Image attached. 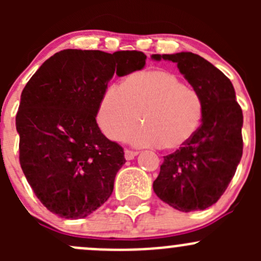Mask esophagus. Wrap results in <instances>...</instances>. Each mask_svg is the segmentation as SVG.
<instances>
[{"instance_id": "1", "label": "esophagus", "mask_w": 261, "mask_h": 261, "mask_svg": "<svg viewBox=\"0 0 261 261\" xmlns=\"http://www.w3.org/2000/svg\"><path fill=\"white\" fill-rule=\"evenodd\" d=\"M138 154H139L138 151H134V150L126 149L125 150V159L126 160H133L134 158H135Z\"/></svg>"}]
</instances>
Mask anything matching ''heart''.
Returning <instances> with one entry per match:
<instances>
[{
    "label": "heart",
    "mask_w": 261,
    "mask_h": 261,
    "mask_svg": "<svg viewBox=\"0 0 261 261\" xmlns=\"http://www.w3.org/2000/svg\"><path fill=\"white\" fill-rule=\"evenodd\" d=\"M204 116L203 99L193 88L168 70H143L128 75L121 87L105 91L97 122L112 141L127 140L136 146L159 145L165 150L186 146L198 133Z\"/></svg>",
    "instance_id": "heart-1"
}]
</instances>
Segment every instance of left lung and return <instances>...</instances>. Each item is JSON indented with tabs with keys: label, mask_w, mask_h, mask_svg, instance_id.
<instances>
[{
	"label": "left lung",
	"mask_w": 261,
	"mask_h": 261,
	"mask_svg": "<svg viewBox=\"0 0 261 261\" xmlns=\"http://www.w3.org/2000/svg\"><path fill=\"white\" fill-rule=\"evenodd\" d=\"M151 58L177 63L204 105L198 133L186 146L164 156L152 188L178 211L206 210L225 193L243 156V110L231 81L204 58L189 51Z\"/></svg>",
	"instance_id": "left-lung-1"
}]
</instances>
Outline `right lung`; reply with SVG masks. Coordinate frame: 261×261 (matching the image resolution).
I'll list each match as a JSON object with an SVG mask.
<instances>
[{
  "mask_svg": "<svg viewBox=\"0 0 261 261\" xmlns=\"http://www.w3.org/2000/svg\"><path fill=\"white\" fill-rule=\"evenodd\" d=\"M146 55L67 49L26 83L16 115L20 164L39 201L59 217L84 218L114 191L123 149L99 130V101L114 77L143 69Z\"/></svg>",
  "mask_w": 261,
  "mask_h": 261,
  "instance_id": "add662e5",
  "label": "right lung"
}]
</instances>
